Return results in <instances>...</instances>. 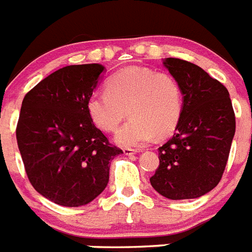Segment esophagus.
<instances>
[{
    "label": "esophagus",
    "mask_w": 252,
    "mask_h": 252,
    "mask_svg": "<svg viewBox=\"0 0 252 252\" xmlns=\"http://www.w3.org/2000/svg\"><path fill=\"white\" fill-rule=\"evenodd\" d=\"M123 152H124L126 155L130 156V155H136L138 151H137V150H133V149H124V150H123Z\"/></svg>",
    "instance_id": "obj_1"
}]
</instances>
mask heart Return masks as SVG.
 Masks as SVG:
<instances>
[{
    "mask_svg": "<svg viewBox=\"0 0 252 252\" xmlns=\"http://www.w3.org/2000/svg\"><path fill=\"white\" fill-rule=\"evenodd\" d=\"M130 119L115 134L122 147H139L177 128L183 111L182 88L174 77L142 66L124 67L109 78L106 90L94 91L87 113L103 132H114L126 116Z\"/></svg>",
    "mask_w": 252,
    "mask_h": 252,
    "instance_id": "b5f03b06",
    "label": "heart"
}]
</instances>
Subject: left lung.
<instances>
[{"mask_svg": "<svg viewBox=\"0 0 252 252\" xmlns=\"http://www.w3.org/2000/svg\"><path fill=\"white\" fill-rule=\"evenodd\" d=\"M162 64L181 86L183 111L174 136L158 147L160 165L150 182L170 200L197 198L217 187L227 165L236 132L232 101L197 65L174 58Z\"/></svg>", "mask_w": 252, "mask_h": 252, "instance_id": "obj_1", "label": "left lung"}]
</instances>
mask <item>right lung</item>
I'll return each mask as SVG.
<instances>
[{
	"mask_svg": "<svg viewBox=\"0 0 252 252\" xmlns=\"http://www.w3.org/2000/svg\"><path fill=\"white\" fill-rule=\"evenodd\" d=\"M105 66L69 65L25 94L16 139L29 182L61 206L87 205L106 188L110 161L123 154L94 124L87 100Z\"/></svg>",
	"mask_w": 252,
	"mask_h": 252,
	"instance_id": "add662e5",
	"label": "right lung"
}]
</instances>
